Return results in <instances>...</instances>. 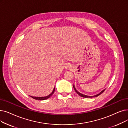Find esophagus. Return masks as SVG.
<instances>
[{"label":"esophagus","instance_id":"34e87169","mask_svg":"<svg viewBox=\"0 0 128 128\" xmlns=\"http://www.w3.org/2000/svg\"><path fill=\"white\" fill-rule=\"evenodd\" d=\"M65 68L66 69H70V68H72V65L70 64H69V63L66 64L65 65Z\"/></svg>","mask_w":128,"mask_h":128}]
</instances>
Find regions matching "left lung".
Listing matches in <instances>:
<instances>
[{"mask_svg":"<svg viewBox=\"0 0 128 128\" xmlns=\"http://www.w3.org/2000/svg\"><path fill=\"white\" fill-rule=\"evenodd\" d=\"M73 87H74V90H75V91L76 92V93L78 94V95L79 96H81V97H84V98H92V97H97V96H98L99 95H100V94H102L104 91V90H102V91H101V92H100L99 94H97V95H94V96H87V95H84V94H82V93H80V92H78L77 90H76V88H75V85H73Z\"/></svg>","mask_w":128,"mask_h":128,"instance_id":"1","label":"left lung"}]
</instances>
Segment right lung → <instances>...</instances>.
<instances>
[{"label": "right lung", "instance_id": "right-lung-1", "mask_svg": "<svg viewBox=\"0 0 128 128\" xmlns=\"http://www.w3.org/2000/svg\"><path fill=\"white\" fill-rule=\"evenodd\" d=\"M55 87H54V88L53 89V91L50 94H49L48 95L46 96H44V97H34V96H30L31 97H32V98L34 99H36V100H46V99L49 98L50 97L53 95V94L54 92V91H55Z\"/></svg>", "mask_w": 128, "mask_h": 128}]
</instances>
